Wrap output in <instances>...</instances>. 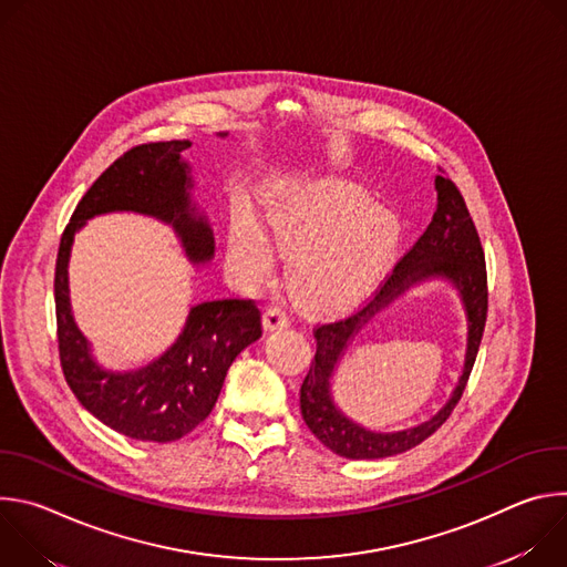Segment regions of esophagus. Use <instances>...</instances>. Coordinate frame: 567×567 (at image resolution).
<instances>
[{"instance_id":"obj_1","label":"esophagus","mask_w":567,"mask_h":567,"mask_svg":"<svg viewBox=\"0 0 567 567\" xmlns=\"http://www.w3.org/2000/svg\"><path fill=\"white\" fill-rule=\"evenodd\" d=\"M265 328L271 332V330H282V328H287L289 326V313L285 311V309H280V307H269L267 311H265Z\"/></svg>"}]
</instances>
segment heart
Returning a JSON list of instances; mask_svg holds the SVG:
<instances>
[{"instance_id":"heart-1","label":"heart","mask_w":567,"mask_h":567,"mask_svg":"<svg viewBox=\"0 0 567 567\" xmlns=\"http://www.w3.org/2000/svg\"><path fill=\"white\" fill-rule=\"evenodd\" d=\"M350 186L320 182L278 193L267 208L276 245L293 254L291 289L313 309H343L363 300L381 278L399 241V221ZM237 258L267 276L274 256L260 228L241 217L233 230Z\"/></svg>"}]
</instances>
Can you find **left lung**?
Masks as SVG:
<instances>
[{
	"label": "left lung",
	"mask_w": 567,
	"mask_h": 567,
	"mask_svg": "<svg viewBox=\"0 0 567 567\" xmlns=\"http://www.w3.org/2000/svg\"><path fill=\"white\" fill-rule=\"evenodd\" d=\"M435 190L437 210L433 213L429 228L422 233L415 245L403 254L394 269L383 278L372 298L352 313H346L337 320H322L313 328L316 354L300 385V413L307 429L341 457L381 460L422 444L449 420L473 370L489 307L487 265H484L480 235L457 186L446 175H437ZM435 275L449 277L458 287L467 309V361L458 388L447 406L422 427L399 434L365 432L350 423L333 406L329 394V379L333 368L344 353L349 341L377 310L411 284Z\"/></svg>",
	"instance_id": "left-lung-1"
}]
</instances>
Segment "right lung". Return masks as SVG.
Listing matches in <instances>:
<instances>
[{
    "instance_id": "add662e5",
    "label": "right lung",
    "mask_w": 567,
    "mask_h": 567,
    "mask_svg": "<svg viewBox=\"0 0 567 567\" xmlns=\"http://www.w3.org/2000/svg\"><path fill=\"white\" fill-rule=\"evenodd\" d=\"M190 141H154L130 147L92 184L62 230L55 260L58 352L78 401L103 424L132 440L175 442L213 411L235 357L262 337L251 298H219L190 309L177 343L134 372H107L92 357L69 307L66 262L73 233L110 210H134L175 226L193 262L213 258V230L190 204V168L182 154Z\"/></svg>"
}]
</instances>
